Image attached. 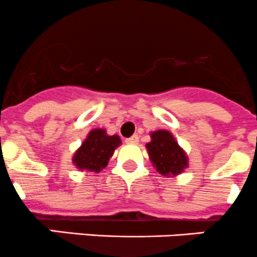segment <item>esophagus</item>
I'll use <instances>...</instances> for the list:
<instances>
[{"mask_svg": "<svg viewBox=\"0 0 257 257\" xmlns=\"http://www.w3.org/2000/svg\"><path fill=\"white\" fill-rule=\"evenodd\" d=\"M125 142L127 145H137V144H139V136H137V135H134V136L126 139Z\"/></svg>", "mask_w": 257, "mask_h": 257, "instance_id": "34e87169", "label": "esophagus"}]
</instances>
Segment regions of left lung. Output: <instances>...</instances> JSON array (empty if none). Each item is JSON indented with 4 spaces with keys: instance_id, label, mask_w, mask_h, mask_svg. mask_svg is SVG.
<instances>
[{
    "instance_id": "obj_1",
    "label": "left lung",
    "mask_w": 257,
    "mask_h": 257,
    "mask_svg": "<svg viewBox=\"0 0 257 257\" xmlns=\"http://www.w3.org/2000/svg\"><path fill=\"white\" fill-rule=\"evenodd\" d=\"M146 149L156 171L164 176L175 177L189 166L186 152L166 130L151 132V141L146 144Z\"/></svg>"
}]
</instances>
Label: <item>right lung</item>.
I'll list each match as a JSON object with an SVG mask.
<instances>
[{"label":"right lung","instance_id":"1","mask_svg":"<svg viewBox=\"0 0 257 257\" xmlns=\"http://www.w3.org/2000/svg\"><path fill=\"white\" fill-rule=\"evenodd\" d=\"M121 145L117 135H107L106 130L95 128L88 132L77 151L73 154L72 162L78 170L100 172L108 164L115 150Z\"/></svg>","mask_w":257,"mask_h":257}]
</instances>
